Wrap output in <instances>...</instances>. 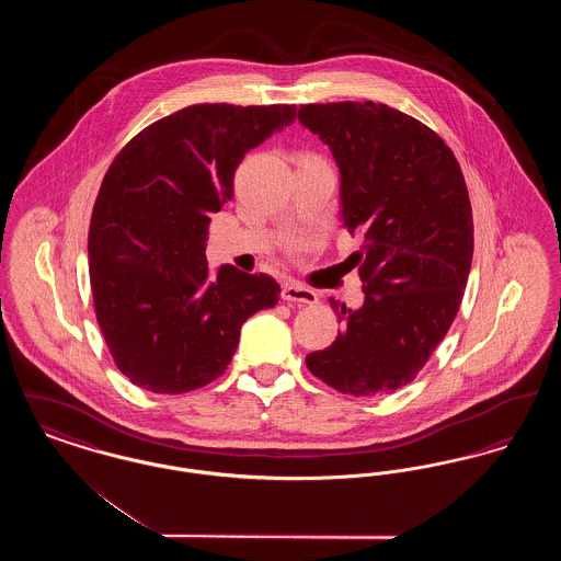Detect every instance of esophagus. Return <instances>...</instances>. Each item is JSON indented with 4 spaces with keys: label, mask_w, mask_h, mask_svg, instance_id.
<instances>
[{
    "label": "esophagus",
    "mask_w": 561,
    "mask_h": 561,
    "mask_svg": "<svg viewBox=\"0 0 561 561\" xmlns=\"http://www.w3.org/2000/svg\"><path fill=\"white\" fill-rule=\"evenodd\" d=\"M282 298L284 300H290V302H302V305H316L318 302V294L296 282H288L284 284V290H282Z\"/></svg>",
    "instance_id": "34e87169"
}]
</instances>
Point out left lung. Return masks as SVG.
Instances as JSON below:
<instances>
[{
    "mask_svg": "<svg viewBox=\"0 0 561 561\" xmlns=\"http://www.w3.org/2000/svg\"><path fill=\"white\" fill-rule=\"evenodd\" d=\"M341 172V220L364 236L353 254L364 305L330 298L343 330L307 368L355 398L408 385L444 341L473 259L471 202L450 147L414 117L376 103L298 108Z\"/></svg>",
    "mask_w": 561,
    "mask_h": 561,
    "instance_id": "1",
    "label": "left lung"
}]
</instances>
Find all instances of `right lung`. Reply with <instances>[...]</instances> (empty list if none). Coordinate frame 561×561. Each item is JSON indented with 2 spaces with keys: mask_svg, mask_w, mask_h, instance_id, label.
<instances>
[{
  "mask_svg": "<svg viewBox=\"0 0 561 561\" xmlns=\"http://www.w3.org/2000/svg\"><path fill=\"white\" fill-rule=\"evenodd\" d=\"M294 105H193L151 124L111 163L88 254L96 320L124 376L151 393H187L227 370L243 321L279 284L220 265L210 275V214L233 197L243 156L282 133Z\"/></svg>",
  "mask_w": 561,
  "mask_h": 561,
  "instance_id": "right-lung-1",
  "label": "right lung"
}]
</instances>
